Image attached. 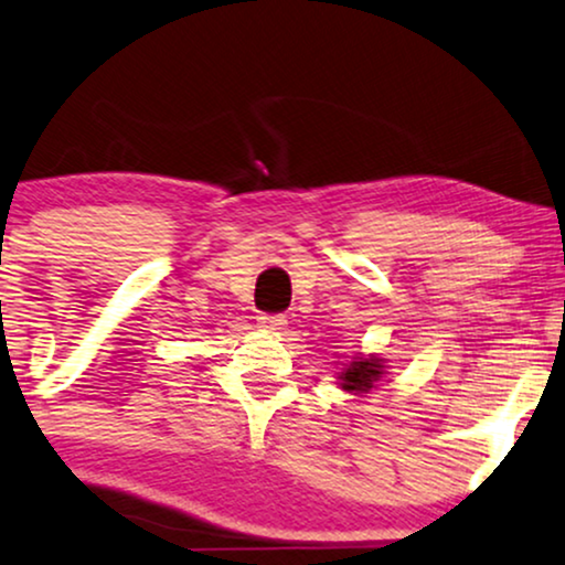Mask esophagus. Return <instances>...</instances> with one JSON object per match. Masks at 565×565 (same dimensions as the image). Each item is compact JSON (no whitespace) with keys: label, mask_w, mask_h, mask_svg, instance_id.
<instances>
[{"label":"esophagus","mask_w":565,"mask_h":565,"mask_svg":"<svg viewBox=\"0 0 565 565\" xmlns=\"http://www.w3.org/2000/svg\"><path fill=\"white\" fill-rule=\"evenodd\" d=\"M258 323L260 328H268V331H281L287 326V316H281V312H263Z\"/></svg>","instance_id":"34e87169"}]
</instances>
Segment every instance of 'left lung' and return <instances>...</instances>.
<instances>
[{
    "label": "left lung",
    "mask_w": 565,
    "mask_h": 565,
    "mask_svg": "<svg viewBox=\"0 0 565 565\" xmlns=\"http://www.w3.org/2000/svg\"><path fill=\"white\" fill-rule=\"evenodd\" d=\"M381 375H383V365L377 356H356L352 365L341 373V388L344 391H370Z\"/></svg>",
    "instance_id": "left-lung-1"
}]
</instances>
